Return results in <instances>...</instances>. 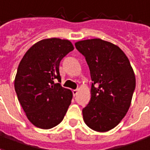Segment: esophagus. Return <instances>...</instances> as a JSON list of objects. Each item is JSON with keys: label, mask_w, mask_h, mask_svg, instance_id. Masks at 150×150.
I'll return each instance as SVG.
<instances>
[{"label": "esophagus", "mask_w": 150, "mask_h": 150, "mask_svg": "<svg viewBox=\"0 0 150 150\" xmlns=\"http://www.w3.org/2000/svg\"><path fill=\"white\" fill-rule=\"evenodd\" d=\"M72 93H73V95H74V96H76L77 94H78V91H77V90H73V91H72Z\"/></svg>", "instance_id": "esophagus-1"}]
</instances>
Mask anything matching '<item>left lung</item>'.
Listing matches in <instances>:
<instances>
[{
	"label": "left lung",
	"mask_w": 150,
	"mask_h": 150,
	"mask_svg": "<svg viewBox=\"0 0 150 150\" xmlns=\"http://www.w3.org/2000/svg\"><path fill=\"white\" fill-rule=\"evenodd\" d=\"M85 56L91 80V101L83 110L84 122L98 132L117 126L129 110L136 79L133 67L120 47L101 39L75 44Z\"/></svg>",
	"instance_id": "left-lung-1"
}]
</instances>
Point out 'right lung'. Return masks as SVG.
Wrapping results in <instances>:
<instances>
[{
    "label": "right lung",
    "mask_w": 150,
    "mask_h": 150,
    "mask_svg": "<svg viewBox=\"0 0 150 150\" xmlns=\"http://www.w3.org/2000/svg\"><path fill=\"white\" fill-rule=\"evenodd\" d=\"M74 50L70 40L44 39L33 44L19 64L14 80L18 100L30 122L44 129L63 121L72 99L71 90L61 82L59 63Z\"/></svg>",
    "instance_id": "add662e5"
}]
</instances>
